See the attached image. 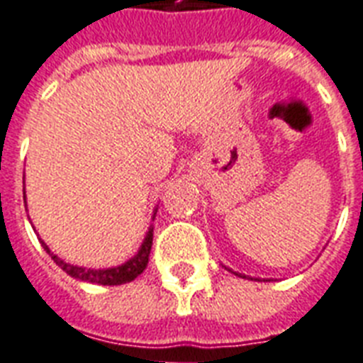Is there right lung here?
<instances>
[{"instance_id":"right-lung-1","label":"right lung","mask_w":363,"mask_h":363,"mask_svg":"<svg viewBox=\"0 0 363 363\" xmlns=\"http://www.w3.org/2000/svg\"><path fill=\"white\" fill-rule=\"evenodd\" d=\"M42 247L45 249L53 262L59 266L61 269H65L68 275H72L76 279L80 281H88V283H99V285H122V283H130L133 281L135 277L140 274H143V269L147 268V262H149V255H151V247H152V230H149L147 233L145 241L141 245V250L138 255L133 256L132 260L126 264H122L118 268H108V269H86V268H78V266H72V264L62 262L59 256H55L49 247L42 241Z\"/></svg>"}]
</instances>
